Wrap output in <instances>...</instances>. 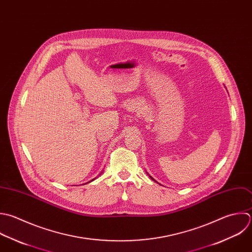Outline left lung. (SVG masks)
<instances>
[{"instance_id": "8db88e82", "label": "left lung", "mask_w": 252, "mask_h": 252, "mask_svg": "<svg viewBox=\"0 0 252 252\" xmlns=\"http://www.w3.org/2000/svg\"><path fill=\"white\" fill-rule=\"evenodd\" d=\"M147 175H148V174H147ZM149 177H150V179H152V180H153V181H155V180H154V179H153V178H152V177H151V176H149ZM155 182H156V181H155Z\"/></svg>"}]
</instances>
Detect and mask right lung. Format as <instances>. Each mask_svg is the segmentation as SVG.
<instances>
[{
	"mask_svg": "<svg viewBox=\"0 0 252 252\" xmlns=\"http://www.w3.org/2000/svg\"><path fill=\"white\" fill-rule=\"evenodd\" d=\"M95 179H96V178H95ZM95 179H93V180H91V181H89V182H88V183H91V182H92V181H94V180H95ZM88 183H86V184H88Z\"/></svg>",
	"mask_w": 252,
	"mask_h": 252,
	"instance_id": "right-lung-1",
	"label": "right lung"
}]
</instances>
